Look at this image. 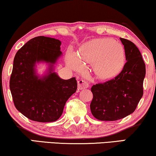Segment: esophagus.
Segmentation results:
<instances>
[{
    "label": "esophagus",
    "instance_id": "34e87169",
    "mask_svg": "<svg viewBox=\"0 0 156 156\" xmlns=\"http://www.w3.org/2000/svg\"><path fill=\"white\" fill-rule=\"evenodd\" d=\"M78 86H79V88L81 89H86V88H88L89 87V84L87 82V81L80 80V81H78Z\"/></svg>",
    "mask_w": 156,
    "mask_h": 156
}]
</instances>
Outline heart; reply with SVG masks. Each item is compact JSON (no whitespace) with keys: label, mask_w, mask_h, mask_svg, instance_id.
I'll list each match as a JSON object with an SVG mask.
<instances>
[{"label":"heart","mask_w":156,"mask_h":156,"mask_svg":"<svg viewBox=\"0 0 156 156\" xmlns=\"http://www.w3.org/2000/svg\"><path fill=\"white\" fill-rule=\"evenodd\" d=\"M81 61L94 62V67L99 77L108 79L116 76L124 65V51L118 42L111 39H96L87 42L80 48L79 55L69 51L67 53V64L77 69Z\"/></svg>","instance_id":"heart-1"}]
</instances>
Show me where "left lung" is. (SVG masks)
<instances>
[{"label":"left lung","instance_id":"1","mask_svg":"<svg viewBox=\"0 0 156 156\" xmlns=\"http://www.w3.org/2000/svg\"><path fill=\"white\" fill-rule=\"evenodd\" d=\"M126 62L118 75L93 85L91 112L100 121H116L136 110L144 94L146 65L139 50L131 41L120 38Z\"/></svg>","mask_w":156,"mask_h":156}]
</instances>
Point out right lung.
Wrapping results in <instances>:
<instances>
[{
  "instance_id": "1",
  "label": "right lung",
  "mask_w": 156,
  "mask_h": 156,
  "mask_svg": "<svg viewBox=\"0 0 156 156\" xmlns=\"http://www.w3.org/2000/svg\"><path fill=\"white\" fill-rule=\"evenodd\" d=\"M61 42L38 36L25 43L15 56L10 78V89L16 108L27 119L37 122H52L62 116L68 99L76 92L75 77L62 80L52 72L53 65L61 56ZM50 64L42 78L35 74V64Z\"/></svg>"
}]
</instances>
